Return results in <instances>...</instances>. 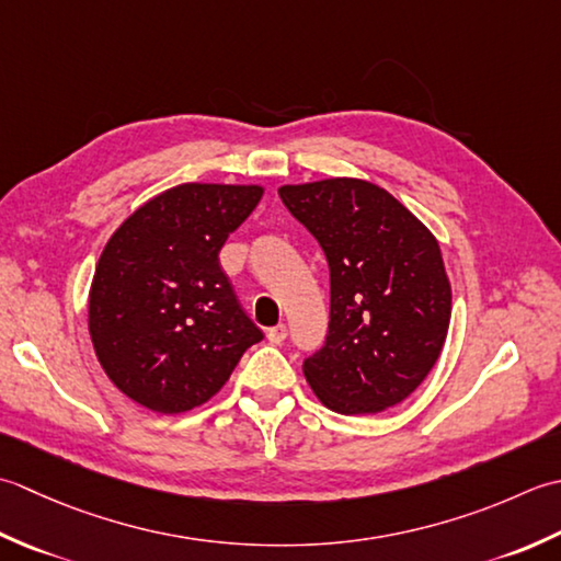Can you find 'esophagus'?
<instances>
[{
	"label": "esophagus",
	"instance_id": "1",
	"mask_svg": "<svg viewBox=\"0 0 561 561\" xmlns=\"http://www.w3.org/2000/svg\"><path fill=\"white\" fill-rule=\"evenodd\" d=\"M266 336H268V341H271V344H283V341L285 339H288V327H285V324H278V327H273V329H268L266 331Z\"/></svg>",
	"mask_w": 561,
	"mask_h": 561
}]
</instances>
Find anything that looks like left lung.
<instances>
[{
  "label": "left lung",
  "mask_w": 561,
  "mask_h": 561,
  "mask_svg": "<svg viewBox=\"0 0 561 561\" xmlns=\"http://www.w3.org/2000/svg\"><path fill=\"white\" fill-rule=\"evenodd\" d=\"M278 196L329 264V334L302 363L312 392L339 414H380L404 402L436 365L450 327L438 239L363 179L285 184Z\"/></svg>",
  "instance_id": "1"
}]
</instances>
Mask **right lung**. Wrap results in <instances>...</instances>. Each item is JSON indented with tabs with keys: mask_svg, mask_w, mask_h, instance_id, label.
Instances as JSON below:
<instances>
[{
	"mask_svg": "<svg viewBox=\"0 0 561 561\" xmlns=\"http://www.w3.org/2000/svg\"><path fill=\"white\" fill-rule=\"evenodd\" d=\"M261 196L256 184H179L111 234L89 288V336L133 402L157 414L201 407L264 339L217 261Z\"/></svg>",
	"mask_w": 561,
	"mask_h": 561,
	"instance_id": "1",
	"label": "right lung"
}]
</instances>
